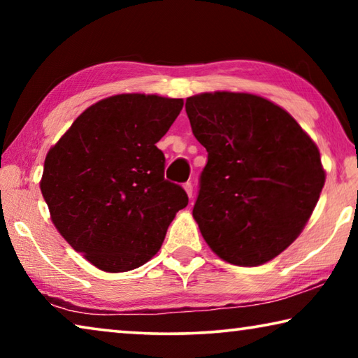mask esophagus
<instances>
[{
    "label": "esophagus",
    "instance_id": "34e87169",
    "mask_svg": "<svg viewBox=\"0 0 358 358\" xmlns=\"http://www.w3.org/2000/svg\"><path fill=\"white\" fill-rule=\"evenodd\" d=\"M183 187H185V191H186V194H187V197L192 199V185H191V183H185Z\"/></svg>",
    "mask_w": 358,
    "mask_h": 358
}]
</instances>
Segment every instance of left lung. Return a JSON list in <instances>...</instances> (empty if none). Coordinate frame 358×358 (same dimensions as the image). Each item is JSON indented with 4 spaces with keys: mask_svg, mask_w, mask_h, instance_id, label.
<instances>
[{
    "mask_svg": "<svg viewBox=\"0 0 358 358\" xmlns=\"http://www.w3.org/2000/svg\"><path fill=\"white\" fill-rule=\"evenodd\" d=\"M192 134L208 151L192 216L222 260L257 266L305 229L325 183L320 153L292 115L251 93L186 99Z\"/></svg>",
    "mask_w": 358,
    "mask_h": 358,
    "instance_id": "left-lung-1",
    "label": "left lung"
}]
</instances>
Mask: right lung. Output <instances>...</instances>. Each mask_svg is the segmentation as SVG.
Returning a JSON list of instances; mask_svg holds the SVG:
<instances>
[{"label":"right lung","instance_id":"obj_1","mask_svg":"<svg viewBox=\"0 0 358 358\" xmlns=\"http://www.w3.org/2000/svg\"><path fill=\"white\" fill-rule=\"evenodd\" d=\"M181 108L183 99L115 94L78 115L48 150L41 192L50 220L102 271L147 264L187 205L183 187L164 180L156 147Z\"/></svg>","mask_w":358,"mask_h":358}]
</instances>
